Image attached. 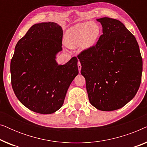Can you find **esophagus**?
Returning a JSON list of instances; mask_svg holds the SVG:
<instances>
[{
	"label": "esophagus",
	"instance_id": "1",
	"mask_svg": "<svg viewBox=\"0 0 147 147\" xmlns=\"http://www.w3.org/2000/svg\"><path fill=\"white\" fill-rule=\"evenodd\" d=\"M78 70H79V72H80V71H81V69H82V65H81V63H80V61H78Z\"/></svg>",
	"mask_w": 147,
	"mask_h": 147
}]
</instances>
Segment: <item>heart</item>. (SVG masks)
<instances>
[{"label": "heart", "mask_w": 147, "mask_h": 147, "mask_svg": "<svg viewBox=\"0 0 147 147\" xmlns=\"http://www.w3.org/2000/svg\"><path fill=\"white\" fill-rule=\"evenodd\" d=\"M101 33L100 25L95 22L81 23L74 25L65 31L63 41L70 49L80 46L84 49L95 45Z\"/></svg>", "instance_id": "b5f03b06"}]
</instances>
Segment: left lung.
<instances>
[{"label":"left lung","instance_id":"left-lung-1","mask_svg":"<svg viewBox=\"0 0 147 147\" xmlns=\"http://www.w3.org/2000/svg\"><path fill=\"white\" fill-rule=\"evenodd\" d=\"M102 33L96 45L78 55L85 78L88 98L102 111L125 106L141 82L142 59L134 36L116 19H97Z\"/></svg>","mask_w":147,"mask_h":147}]
</instances>
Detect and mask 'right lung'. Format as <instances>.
Segmentation results:
<instances>
[{"label": "right lung", "mask_w": 147, "mask_h": 147, "mask_svg": "<svg viewBox=\"0 0 147 147\" xmlns=\"http://www.w3.org/2000/svg\"><path fill=\"white\" fill-rule=\"evenodd\" d=\"M63 31L55 23L32 26L17 42L11 61L13 91L25 107L37 113H53L63 105L71 82L78 74V59L59 65Z\"/></svg>", "instance_id": "obj_1"}]
</instances>
